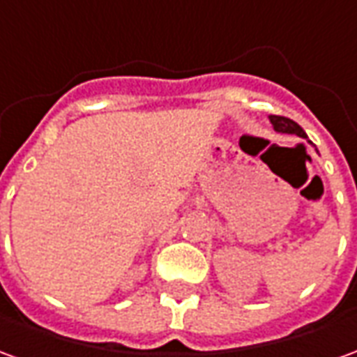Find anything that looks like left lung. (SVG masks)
<instances>
[{
	"label": "left lung",
	"instance_id": "1",
	"mask_svg": "<svg viewBox=\"0 0 357 357\" xmlns=\"http://www.w3.org/2000/svg\"><path fill=\"white\" fill-rule=\"evenodd\" d=\"M269 122L273 124L275 128V132H283V133H294V135H298V137H306V133L304 130L300 128L294 120L287 116H275V114H271L269 116Z\"/></svg>",
	"mask_w": 357,
	"mask_h": 357
}]
</instances>
